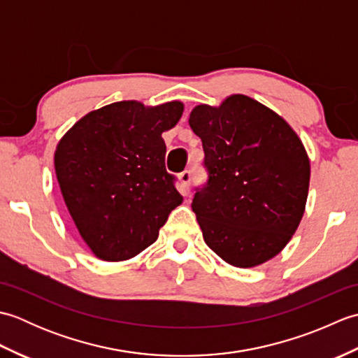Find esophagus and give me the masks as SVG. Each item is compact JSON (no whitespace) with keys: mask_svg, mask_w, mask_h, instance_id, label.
<instances>
[{"mask_svg":"<svg viewBox=\"0 0 358 358\" xmlns=\"http://www.w3.org/2000/svg\"><path fill=\"white\" fill-rule=\"evenodd\" d=\"M178 178H180V186H181L180 191H181V194L186 196L189 194V185H191V172H189V171L181 172L178 175Z\"/></svg>","mask_w":358,"mask_h":358,"instance_id":"1","label":"esophagus"}]
</instances>
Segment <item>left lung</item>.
Returning a JSON list of instances; mask_svg holds the SVG:
<instances>
[{
	"label": "left lung",
	"instance_id": "obj_1",
	"mask_svg": "<svg viewBox=\"0 0 358 358\" xmlns=\"http://www.w3.org/2000/svg\"><path fill=\"white\" fill-rule=\"evenodd\" d=\"M189 126L203 143L206 183L192 210L203 238L226 263L254 268L292 238L308 199L309 158L286 121L246 95L200 104Z\"/></svg>",
	"mask_w": 358,
	"mask_h": 358
}]
</instances>
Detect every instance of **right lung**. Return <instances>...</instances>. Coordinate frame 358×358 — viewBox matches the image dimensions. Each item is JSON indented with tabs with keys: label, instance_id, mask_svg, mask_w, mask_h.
Returning a JSON list of instances; mask_svg holds the SVG:
<instances>
[{
	"label": "right lung",
	"instance_id": "obj_1",
	"mask_svg": "<svg viewBox=\"0 0 358 358\" xmlns=\"http://www.w3.org/2000/svg\"><path fill=\"white\" fill-rule=\"evenodd\" d=\"M183 113L171 101H118L87 113L55 150V172L77 229L101 260L132 258L158 238L181 204L162 138Z\"/></svg>",
	"mask_w": 358,
	"mask_h": 358
}]
</instances>
